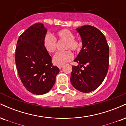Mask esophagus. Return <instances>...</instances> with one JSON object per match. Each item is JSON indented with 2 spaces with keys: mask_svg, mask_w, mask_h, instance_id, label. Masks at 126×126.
Instances as JSON below:
<instances>
[{
  "mask_svg": "<svg viewBox=\"0 0 126 126\" xmlns=\"http://www.w3.org/2000/svg\"><path fill=\"white\" fill-rule=\"evenodd\" d=\"M62 67H63V66H62V65H59V66H58V67H59L60 69H61Z\"/></svg>",
  "mask_w": 126,
  "mask_h": 126,
  "instance_id": "1",
  "label": "esophagus"
}]
</instances>
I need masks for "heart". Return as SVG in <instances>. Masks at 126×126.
<instances>
[{
    "instance_id": "obj_1",
    "label": "heart",
    "mask_w": 126,
    "mask_h": 126,
    "mask_svg": "<svg viewBox=\"0 0 126 126\" xmlns=\"http://www.w3.org/2000/svg\"><path fill=\"white\" fill-rule=\"evenodd\" d=\"M56 36L54 38L50 34H46L43 40V46L48 53H54L57 48V40L64 41L63 49L65 50L56 53L53 59V63L59 66L71 61L73 56L69 50L73 51H78L81 47L82 43L79 40L75 38L74 33L68 29H63L57 31Z\"/></svg>"
}]
</instances>
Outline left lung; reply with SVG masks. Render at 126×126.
I'll use <instances>...</instances> for the list:
<instances>
[{"label": "left lung", "mask_w": 126, "mask_h": 126, "mask_svg": "<svg viewBox=\"0 0 126 126\" xmlns=\"http://www.w3.org/2000/svg\"><path fill=\"white\" fill-rule=\"evenodd\" d=\"M82 48L72 66L70 82L73 87L84 93L94 91L104 80L109 66V46L105 35L91 25L78 28ZM83 67L84 69H81Z\"/></svg>", "instance_id": "left-lung-1"}]
</instances>
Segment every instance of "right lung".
<instances>
[{
  "mask_svg": "<svg viewBox=\"0 0 126 126\" xmlns=\"http://www.w3.org/2000/svg\"><path fill=\"white\" fill-rule=\"evenodd\" d=\"M46 33L43 24H34L19 36L16 47L15 58L19 77L24 87L33 94L48 92L60 71L53 65L51 56L43 46Z\"/></svg>",
  "mask_w": 126,
  "mask_h": 126,
  "instance_id": "right-lung-1",
  "label": "right lung"
}]
</instances>
